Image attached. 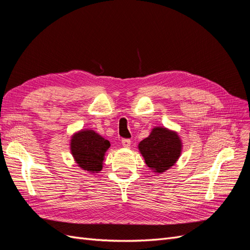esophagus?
I'll list each match as a JSON object with an SVG mask.
<instances>
[{"instance_id":"1","label":"esophagus","mask_w":250,"mask_h":250,"mask_svg":"<svg viewBox=\"0 0 250 250\" xmlns=\"http://www.w3.org/2000/svg\"><path fill=\"white\" fill-rule=\"evenodd\" d=\"M130 144H131V141H130L129 139H123V140H122V145H123L124 147H126V148L129 147Z\"/></svg>"}]
</instances>
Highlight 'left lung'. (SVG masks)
<instances>
[{"label":"left lung","instance_id":"obj_1","mask_svg":"<svg viewBox=\"0 0 250 250\" xmlns=\"http://www.w3.org/2000/svg\"><path fill=\"white\" fill-rule=\"evenodd\" d=\"M145 163L154 172L162 173L176 163L181 152V142L176 132L156 127L139 144Z\"/></svg>","mask_w":250,"mask_h":250}]
</instances>
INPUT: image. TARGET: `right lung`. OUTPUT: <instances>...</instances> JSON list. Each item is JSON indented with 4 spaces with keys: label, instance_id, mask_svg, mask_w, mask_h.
<instances>
[{
    "label": "right lung",
    "instance_id": "right-lung-1",
    "mask_svg": "<svg viewBox=\"0 0 250 250\" xmlns=\"http://www.w3.org/2000/svg\"><path fill=\"white\" fill-rule=\"evenodd\" d=\"M110 143L93 130H82L73 135L71 151L80 168L89 172L102 170L104 154Z\"/></svg>",
    "mask_w": 250,
    "mask_h": 250
}]
</instances>
